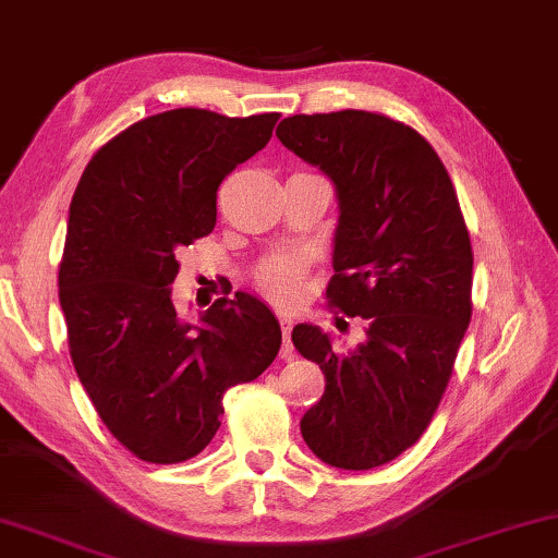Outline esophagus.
Here are the masks:
<instances>
[{"mask_svg":"<svg viewBox=\"0 0 558 558\" xmlns=\"http://www.w3.org/2000/svg\"><path fill=\"white\" fill-rule=\"evenodd\" d=\"M278 320H280V330H282L280 355H282V359H290V355H293V343H290V330H293V320H290V315H286V313H280Z\"/></svg>","mask_w":558,"mask_h":558,"instance_id":"34e87169","label":"esophagus"}]
</instances>
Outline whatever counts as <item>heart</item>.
Listing matches in <instances>:
<instances>
[{
    "label": "heart",
    "mask_w": 558,
    "mask_h": 558,
    "mask_svg": "<svg viewBox=\"0 0 558 558\" xmlns=\"http://www.w3.org/2000/svg\"><path fill=\"white\" fill-rule=\"evenodd\" d=\"M303 278V263L293 255H272L255 268V282L263 293L280 303L293 301Z\"/></svg>",
    "instance_id": "obj_1"
}]
</instances>
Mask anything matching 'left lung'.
<instances>
[{
    "mask_svg": "<svg viewBox=\"0 0 558 558\" xmlns=\"http://www.w3.org/2000/svg\"><path fill=\"white\" fill-rule=\"evenodd\" d=\"M276 135L336 182L326 298L363 318L368 336L340 353L318 328H293L295 351L326 376L301 434L336 469H376L428 428L471 323L473 251L459 195L428 140L380 112L293 114Z\"/></svg>",
    "mask_w": 558,
    "mask_h": 558,
    "instance_id": "obj_1",
    "label": "left lung"
}]
</instances>
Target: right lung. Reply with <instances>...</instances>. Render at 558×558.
<instances>
[{"label": "right lung", "instance_id": "add662e5", "mask_svg": "<svg viewBox=\"0 0 558 558\" xmlns=\"http://www.w3.org/2000/svg\"><path fill=\"white\" fill-rule=\"evenodd\" d=\"M278 112L180 107L97 149L72 195L60 305L80 384L107 430L147 463H180L218 434L222 396L276 361L282 336L247 293L182 320L174 253L210 235L218 187L268 145Z\"/></svg>", "mask_w": 558, "mask_h": 558}]
</instances>
